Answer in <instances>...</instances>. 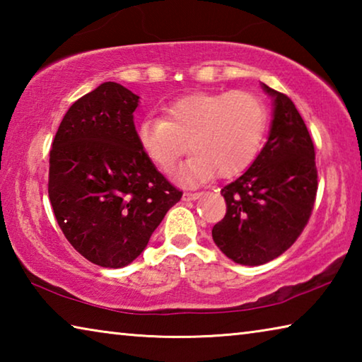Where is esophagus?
<instances>
[{"instance_id": "obj_1", "label": "esophagus", "mask_w": 362, "mask_h": 362, "mask_svg": "<svg viewBox=\"0 0 362 362\" xmlns=\"http://www.w3.org/2000/svg\"><path fill=\"white\" fill-rule=\"evenodd\" d=\"M201 194H203V193H192V192H187V193H183L182 199H183V201H196L198 198H201Z\"/></svg>"}]
</instances>
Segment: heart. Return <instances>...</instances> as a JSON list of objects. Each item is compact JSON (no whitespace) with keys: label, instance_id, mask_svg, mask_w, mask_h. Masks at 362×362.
Instances as JSON below:
<instances>
[{"label":"heart","instance_id":"1","mask_svg":"<svg viewBox=\"0 0 362 362\" xmlns=\"http://www.w3.org/2000/svg\"><path fill=\"white\" fill-rule=\"evenodd\" d=\"M163 118L146 116L136 137L145 156L169 173L188 150L193 155L175 179L193 185L218 175L231 179L254 163L267 129V110L246 90L194 93L163 108Z\"/></svg>","mask_w":362,"mask_h":362}]
</instances>
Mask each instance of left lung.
Here are the masks:
<instances>
[{
  "instance_id": "8db88e82",
  "label": "left lung",
  "mask_w": 362,
  "mask_h": 362,
  "mask_svg": "<svg viewBox=\"0 0 362 362\" xmlns=\"http://www.w3.org/2000/svg\"><path fill=\"white\" fill-rule=\"evenodd\" d=\"M273 99L268 140L240 179L223 187L226 214L214 243L235 263L263 265L296 243L317 192L315 146L293 102L262 84Z\"/></svg>"
}]
</instances>
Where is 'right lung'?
I'll list each match as a JSON object with an SVG mask.
<instances>
[{
  "label": "right lung",
  "instance_id": "right-lung-1",
  "mask_svg": "<svg viewBox=\"0 0 362 362\" xmlns=\"http://www.w3.org/2000/svg\"><path fill=\"white\" fill-rule=\"evenodd\" d=\"M139 95L102 83L65 113L49 155V199L60 230L84 259L105 268L144 252L182 198L139 146Z\"/></svg>",
  "mask_w": 362,
  "mask_h": 362
}]
</instances>
